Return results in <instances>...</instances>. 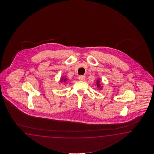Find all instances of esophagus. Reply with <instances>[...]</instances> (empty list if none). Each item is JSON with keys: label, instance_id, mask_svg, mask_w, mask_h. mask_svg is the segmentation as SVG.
Instances as JSON below:
<instances>
[{"label": "esophagus", "instance_id": "34e87169", "mask_svg": "<svg viewBox=\"0 0 154 154\" xmlns=\"http://www.w3.org/2000/svg\"><path fill=\"white\" fill-rule=\"evenodd\" d=\"M79 80H80V81H84L85 80V76L84 75H81L80 76H79Z\"/></svg>", "mask_w": 154, "mask_h": 154}]
</instances>
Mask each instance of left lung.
Masks as SVG:
<instances>
[{
    "mask_svg": "<svg viewBox=\"0 0 154 154\" xmlns=\"http://www.w3.org/2000/svg\"><path fill=\"white\" fill-rule=\"evenodd\" d=\"M97 87L98 88H100V87H101V85L100 84V82H99V80H97Z\"/></svg>",
    "mask_w": 154,
    "mask_h": 154,
    "instance_id": "left-lung-1",
    "label": "left lung"
}]
</instances>
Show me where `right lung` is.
I'll return each instance as SVG.
<instances>
[{
  "instance_id": "1",
  "label": "right lung",
  "mask_w": 154,
  "mask_h": 154,
  "mask_svg": "<svg viewBox=\"0 0 154 154\" xmlns=\"http://www.w3.org/2000/svg\"><path fill=\"white\" fill-rule=\"evenodd\" d=\"M66 78H62V80H60V82H66Z\"/></svg>"
}]
</instances>
